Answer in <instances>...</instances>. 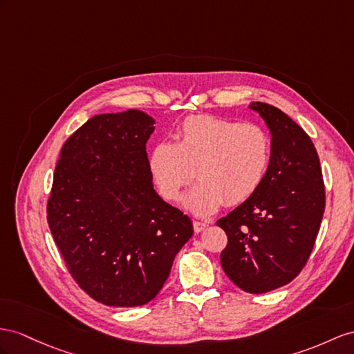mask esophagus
I'll return each mask as SVG.
<instances>
[{
    "label": "esophagus",
    "mask_w": 354,
    "mask_h": 354,
    "mask_svg": "<svg viewBox=\"0 0 354 354\" xmlns=\"http://www.w3.org/2000/svg\"><path fill=\"white\" fill-rule=\"evenodd\" d=\"M193 227L196 233H201L207 227V223L206 221H193Z\"/></svg>",
    "instance_id": "1"
}]
</instances>
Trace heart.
I'll list each match as a JSON object with an SVG mask.
<instances>
[{"label":"heart","mask_w":354,"mask_h":354,"mask_svg":"<svg viewBox=\"0 0 354 354\" xmlns=\"http://www.w3.org/2000/svg\"><path fill=\"white\" fill-rule=\"evenodd\" d=\"M270 162L268 133L254 124H242L214 115H194L183 122L179 142L162 140L152 148L149 167L160 194L176 201L196 178L185 198L196 215L215 212L225 202L243 203L260 188Z\"/></svg>","instance_id":"obj_1"}]
</instances>
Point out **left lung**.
Returning <instances> with one entry per match:
<instances>
[{
    "label": "left lung",
    "mask_w": 354,
    "mask_h": 354,
    "mask_svg": "<svg viewBox=\"0 0 354 354\" xmlns=\"http://www.w3.org/2000/svg\"><path fill=\"white\" fill-rule=\"evenodd\" d=\"M270 133V162L260 188L216 224L227 234L221 266L248 293L295 279L314 248L324 212L320 160L302 127L278 107L251 103Z\"/></svg>",
    "instance_id": "left-lung-1"
}]
</instances>
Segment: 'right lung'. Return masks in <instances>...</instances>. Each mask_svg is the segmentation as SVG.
<instances>
[{
    "label": "right lung",
    "mask_w": 354,
    "mask_h": 354,
    "mask_svg": "<svg viewBox=\"0 0 354 354\" xmlns=\"http://www.w3.org/2000/svg\"><path fill=\"white\" fill-rule=\"evenodd\" d=\"M153 118L129 109L95 115L66 140L48 223L79 287L109 306L158 295L193 223L152 185L147 142Z\"/></svg>",
    "instance_id": "obj_1"
}]
</instances>
